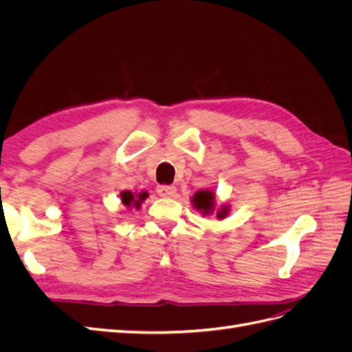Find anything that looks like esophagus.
<instances>
[{
  "label": "esophagus",
  "instance_id": "esophagus-1",
  "mask_svg": "<svg viewBox=\"0 0 352 352\" xmlns=\"http://www.w3.org/2000/svg\"><path fill=\"white\" fill-rule=\"evenodd\" d=\"M157 192L160 197H175L176 186L173 185H163L157 188Z\"/></svg>",
  "mask_w": 352,
  "mask_h": 352
}]
</instances>
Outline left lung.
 Here are the masks:
<instances>
[{
	"label": "left lung",
	"instance_id": "1",
	"mask_svg": "<svg viewBox=\"0 0 352 352\" xmlns=\"http://www.w3.org/2000/svg\"><path fill=\"white\" fill-rule=\"evenodd\" d=\"M194 208H197L202 216H211L212 212H216V217L219 220L226 219L229 216L230 206L221 204L219 208H216V194L208 189H201L190 198Z\"/></svg>",
	"mask_w": 352,
	"mask_h": 352
}]
</instances>
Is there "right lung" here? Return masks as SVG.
Wrapping results in <instances>:
<instances>
[{
	"mask_svg": "<svg viewBox=\"0 0 352 352\" xmlns=\"http://www.w3.org/2000/svg\"><path fill=\"white\" fill-rule=\"evenodd\" d=\"M148 197H150V195H148L146 190H142V192H140V194L132 192V190H123V192H120V199L123 202V206L126 208H129V210H132V208L140 210L141 206H142V202Z\"/></svg>",
	"mask_w": 352,
	"mask_h": 352,
	"instance_id": "right-lung-1",
	"label": "right lung"
}]
</instances>
